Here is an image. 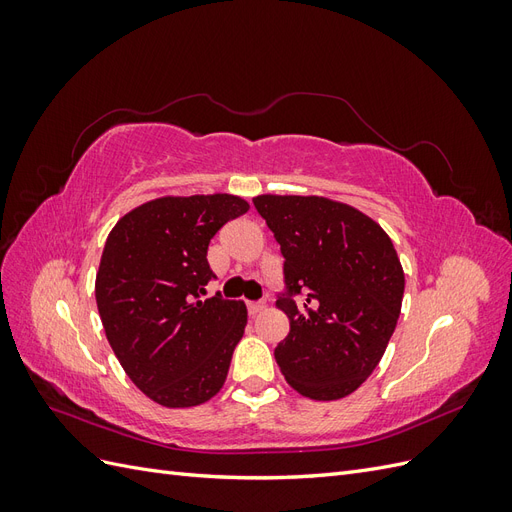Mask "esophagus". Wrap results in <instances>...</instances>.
<instances>
[{
  "label": "esophagus",
  "mask_w": 512,
  "mask_h": 512,
  "mask_svg": "<svg viewBox=\"0 0 512 512\" xmlns=\"http://www.w3.org/2000/svg\"><path fill=\"white\" fill-rule=\"evenodd\" d=\"M265 307H267L265 301H250V303H247V312H250V316H256V314H260Z\"/></svg>",
  "instance_id": "1"
}]
</instances>
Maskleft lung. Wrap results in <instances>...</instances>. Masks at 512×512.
<instances>
[{
  "mask_svg": "<svg viewBox=\"0 0 512 512\" xmlns=\"http://www.w3.org/2000/svg\"><path fill=\"white\" fill-rule=\"evenodd\" d=\"M254 207L284 256L275 305L290 333L275 361L303 397L342 399L371 376L397 327L406 280L393 241L331 198L262 194Z\"/></svg>",
  "mask_w": 512,
  "mask_h": 512,
  "instance_id": "obj_1",
  "label": "left lung"
}]
</instances>
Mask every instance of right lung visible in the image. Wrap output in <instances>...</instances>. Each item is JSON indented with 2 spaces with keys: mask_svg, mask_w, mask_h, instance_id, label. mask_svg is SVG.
I'll list each match as a JSON object with an SVG mask.
<instances>
[{
  "mask_svg": "<svg viewBox=\"0 0 512 512\" xmlns=\"http://www.w3.org/2000/svg\"><path fill=\"white\" fill-rule=\"evenodd\" d=\"M250 205L232 194L164 196L132 209L104 243L96 303L128 378L166 408L209 401L243 337V301L200 299L209 241Z\"/></svg>",
  "mask_w": 512,
  "mask_h": 512,
  "instance_id": "1",
  "label": "right lung"
}]
</instances>
